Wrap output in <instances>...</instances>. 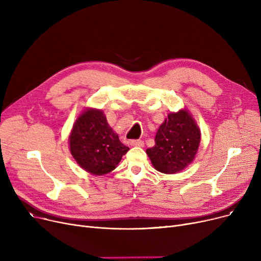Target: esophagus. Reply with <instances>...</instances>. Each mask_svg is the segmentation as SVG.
<instances>
[{"mask_svg": "<svg viewBox=\"0 0 261 261\" xmlns=\"http://www.w3.org/2000/svg\"><path fill=\"white\" fill-rule=\"evenodd\" d=\"M131 146H134V147H144V142L141 141V140H133L130 142Z\"/></svg>", "mask_w": 261, "mask_h": 261, "instance_id": "1", "label": "esophagus"}]
</instances>
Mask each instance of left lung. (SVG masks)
<instances>
[{
    "mask_svg": "<svg viewBox=\"0 0 261 261\" xmlns=\"http://www.w3.org/2000/svg\"><path fill=\"white\" fill-rule=\"evenodd\" d=\"M155 145L146 150L154 169L172 174L194 161L201 142V131L186 109L169 113L155 135Z\"/></svg>",
    "mask_w": 261,
    "mask_h": 261,
    "instance_id": "1",
    "label": "left lung"
}]
</instances>
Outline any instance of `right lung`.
I'll list each match as a JSON object with an SVG mask.
<instances>
[{
    "label": "right lung",
    "instance_id": "right-lung-1",
    "mask_svg": "<svg viewBox=\"0 0 261 261\" xmlns=\"http://www.w3.org/2000/svg\"><path fill=\"white\" fill-rule=\"evenodd\" d=\"M68 144L78 165L94 175L114 170L129 150L109 126L101 110L91 108L86 109L76 119Z\"/></svg>",
    "mask_w": 261,
    "mask_h": 261
}]
</instances>
